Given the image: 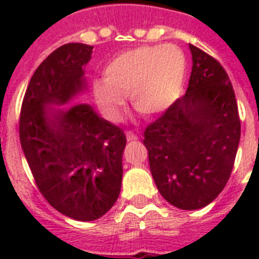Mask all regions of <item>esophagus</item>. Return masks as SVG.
<instances>
[{"label":"esophagus","mask_w":259,"mask_h":259,"mask_svg":"<svg viewBox=\"0 0 259 259\" xmlns=\"http://www.w3.org/2000/svg\"><path fill=\"white\" fill-rule=\"evenodd\" d=\"M126 140H127V141H130V142L137 141L138 137L133 133V132H127V133H126Z\"/></svg>","instance_id":"obj_1"}]
</instances>
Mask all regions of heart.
Here are the masks:
<instances>
[{
	"label": "heart",
	"instance_id": "1",
	"mask_svg": "<svg viewBox=\"0 0 259 259\" xmlns=\"http://www.w3.org/2000/svg\"><path fill=\"white\" fill-rule=\"evenodd\" d=\"M187 60L176 46L141 47L113 58L93 84V99L103 117L119 121L125 95L144 117L165 113L180 97Z\"/></svg>",
	"mask_w": 259,
	"mask_h": 259
}]
</instances>
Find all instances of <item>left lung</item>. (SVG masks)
Returning <instances> with one entry per match:
<instances>
[{"label":"left lung","instance_id":"1","mask_svg":"<svg viewBox=\"0 0 259 259\" xmlns=\"http://www.w3.org/2000/svg\"><path fill=\"white\" fill-rule=\"evenodd\" d=\"M192 72L179 98L144 133L158 192L180 209L208 205L223 191L237 156L241 121L221 63L189 44Z\"/></svg>","mask_w":259,"mask_h":259}]
</instances>
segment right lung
I'll use <instances>...</instances> for the list:
<instances>
[{"instance_id":"right-lung-1","label":"right lung","mask_w":259,"mask_h":259,"mask_svg":"<svg viewBox=\"0 0 259 259\" xmlns=\"http://www.w3.org/2000/svg\"><path fill=\"white\" fill-rule=\"evenodd\" d=\"M94 47H59L30 78L20 115V141L38 191L75 221L99 219L122 183L126 137L90 105L70 103L86 91L84 67Z\"/></svg>"}]
</instances>
